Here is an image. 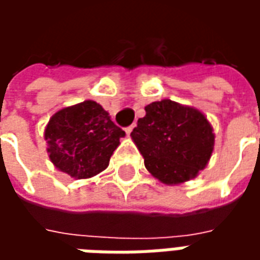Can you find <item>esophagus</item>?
<instances>
[{
  "instance_id": "esophagus-1",
  "label": "esophagus",
  "mask_w": 260,
  "mask_h": 260,
  "mask_svg": "<svg viewBox=\"0 0 260 260\" xmlns=\"http://www.w3.org/2000/svg\"><path fill=\"white\" fill-rule=\"evenodd\" d=\"M136 126V124H132L131 126H128V128H125V132H126V135H131V132L134 131V128Z\"/></svg>"
}]
</instances>
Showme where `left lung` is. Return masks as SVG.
Instances as JSON below:
<instances>
[{
    "label": "left lung",
    "mask_w": 260,
    "mask_h": 260,
    "mask_svg": "<svg viewBox=\"0 0 260 260\" xmlns=\"http://www.w3.org/2000/svg\"><path fill=\"white\" fill-rule=\"evenodd\" d=\"M131 138L147 171L166 185L195 178L212 157L213 126L198 108L164 99L145 107Z\"/></svg>",
    "instance_id": "left-lung-1"
}]
</instances>
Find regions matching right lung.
Wrapping results in <instances>:
<instances>
[{
	"label": "right lung",
	"mask_w": 260,
	"mask_h": 260,
	"mask_svg": "<svg viewBox=\"0 0 260 260\" xmlns=\"http://www.w3.org/2000/svg\"><path fill=\"white\" fill-rule=\"evenodd\" d=\"M124 136V131L93 100L57 111L44 129L51 163L75 180L91 178L107 169Z\"/></svg>",
	"instance_id": "obj_1"
}]
</instances>
